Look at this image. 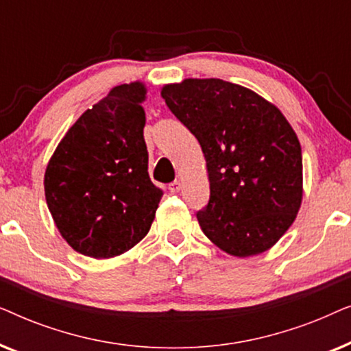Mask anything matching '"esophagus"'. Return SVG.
<instances>
[{"label":"esophagus","mask_w":351,"mask_h":351,"mask_svg":"<svg viewBox=\"0 0 351 351\" xmlns=\"http://www.w3.org/2000/svg\"><path fill=\"white\" fill-rule=\"evenodd\" d=\"M180 189H182V185H180L179 180H174V182H172V184H169V191H171V193H177V191H179Z\"/></svg>","instance_id":"1"}]
</instances>
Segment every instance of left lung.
I'll return each instance as SVG.
<instances>
[{
	"mask_svg": "<svg viewBox=\"0 0 351 351\" xmlns=\"http://www.w3.org/2000/svg\"><path fill=\"white\" fill-rule=\"evenodd\" d=\"M161 97L203 150L210 189L196 214L203 233L233 257L275 246L304 198L300 143L281 110L217 78L165 84Z\"/></svg>",
	"mask_w": 351,
	"mask_h": 351,
	"instance_id": "1",
	"label": "left lung"
}]
</instances>
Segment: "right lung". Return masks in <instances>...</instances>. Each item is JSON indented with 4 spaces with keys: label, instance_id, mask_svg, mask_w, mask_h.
Listing matches in <instances>:
<instances>
[{
    "label": "right lung",
    "instance_id": "obj_1",
    "mask_svg": "<svg viewBox=\"0 0 351 351\" xmlns=\"http://www.w3.org/2000/svg\"><path fill=\"white\" fill-rule=\"evenodd\" d=\"M147 86L119 84L76 119L49 158L45 195L60 237L76 252L112 258L143 239L162 191L148 176Z\"/></svg>",
    "mask_w": 351,
    "mask_h": 351
}]
</instances>
